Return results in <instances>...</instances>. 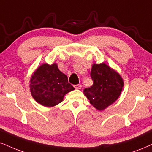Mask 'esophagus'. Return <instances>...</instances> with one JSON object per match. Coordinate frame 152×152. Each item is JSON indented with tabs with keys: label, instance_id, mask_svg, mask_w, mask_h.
<instances>
[{
	"label": "esophagus",
	"instance_id": "1",
	"mask_svg": "<svg viewBox=\"0 0 152 152\" xmlns=\"http://www.w3.org/2000/svg\"><path fill=\"white\" fill-rule=\"evenodd\" d=\"M74 88L76 89H81V86L80 85V84H78V85H76L74 86Z\"/></svg>",
	"mask_w": 152,
	"mask_h": 152
}]
</instances>
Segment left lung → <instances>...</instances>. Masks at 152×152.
I'll return each mask as SVG.
<instances>
[{"label":"left lung","instance_id":"obj_1","mask_svg":"<svg viewBox=\"0 0 152 152\" xmlns=\"http://www.w3.org/2000/svg\"><path fill=\"white\" fill-rule=\"evenodd\" d=\"M91 76L94 84L84 89L83 94L95 108L103 110L120 96L124 81L118 72L104 62L92 65Z\"/></svg>","mask_w":152,"mask_h":152}]
</instances>
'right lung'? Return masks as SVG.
I'll return each mask as SVG.
<instances>
[{"label":"right lung","instance_id":"1","mask_svg":"<svg viewBox=\"0 0 152 152\" xmlns=\"http://www.w3.org/2000/svg\"><path fill=\"white\" fill-rule=\"evenodd\" d=\"M74 90L68 78L56 63H44L35 69L30 80L32 98L45 107H53L63 101L65 95Z\"/></svg>","mask_w":152,"mask_h":152}]
</instances>
